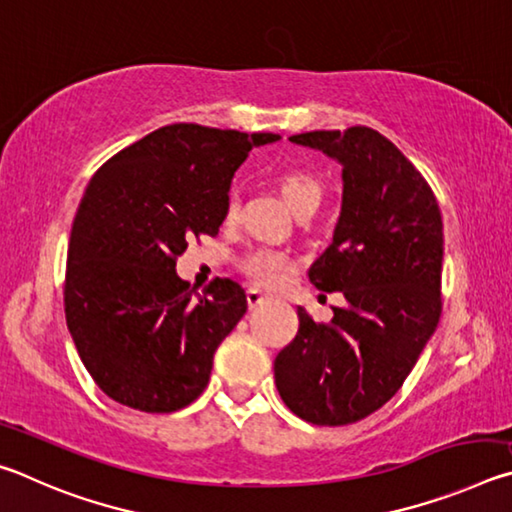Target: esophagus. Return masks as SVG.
Returning <instances> with one entry per match:
<instances>
[{
    "instance_id": "1",
    "label": "esophagus",
    "mask_w": 512,
    "mask_h": 512,
    "mask_svg": "<svg viewBox=\"0 0 512 512\" xmlns=\"http://www.w3.org/2000/svg\"><path fill=\"white\" fill-rule=\"evenodd\" d=\"M246 300H248V307L250 309H257L259 305H264V302L268 300L266 293H262L259 289H248L246 291Z\"/></svg>"
}]
</instances>
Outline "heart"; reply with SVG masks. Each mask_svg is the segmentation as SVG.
Here are the masks:
<instances>
[{
	"mask_svg": "<svg viewBox=\"0 0 512 512\" xmlns=\"http://www.w3.org/2000/svg\"><path fill=\"white\" fill-rule=\"evenodd\" d=\"M280 187L282 196L287 198V203L291 205V210L307 201L320 203V196H323V189H320L318 180L300 171L284 173ZM230 210H235V203H230ZM241 266H244V271L253 277L255 282L264 284V287H275V284L284 277V273L291 268V257L284 253V250L277 248H257L244 257Z\"/></svg>",
	"mask_w": 512,
	"mask_h": 512,
	"instance_id": "heart-1",
	"label": "heart"
}]
</instances>
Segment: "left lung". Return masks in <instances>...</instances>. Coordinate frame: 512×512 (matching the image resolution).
Wrapping results in <instances>:
<instances>
[{
	"label": "left lung",
	"instance_id": "left-lung-1",
	"mask_svg": "<svg viewBox=\"0 0 512 512\" xmlns=\"http://www.w3.org/2000/svg\"><path fill=\"white\" fill-rule=\"evenodd\" d=\"M341 164L332 244L309 268L341 291L327 325L298 307V334L275 357L284 404L311 424H352L381 409L409 377L440 318L443 216L420 171L368 126L289 137Z\"/></svg>",
	"mask_w": 512,
	"mask_h": 512
}]
</instances>
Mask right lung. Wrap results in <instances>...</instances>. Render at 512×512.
I'll list each match as a JSON object with an SVG mask.
<instances>
[{
	"mask_svg": "<svg viewBox=\"0 0 512 512\" xmlns=\"http://www.w3.org/2000/svg\"><path fill=\"white\" fill-rule=\"evenodd\" d=\"M280 135L171 124L94 173L67 250L65 318L83 366L112 400L146 413L185 409L214 352L246 314V293L216 280L196 293L176 257L219 235L235 171Z\"/></svg>",
	"mask_w": 512,
	"mask_h": 512,
	"instance_id": "obj_1",
	"label": "right lung"
}]
</instances>
